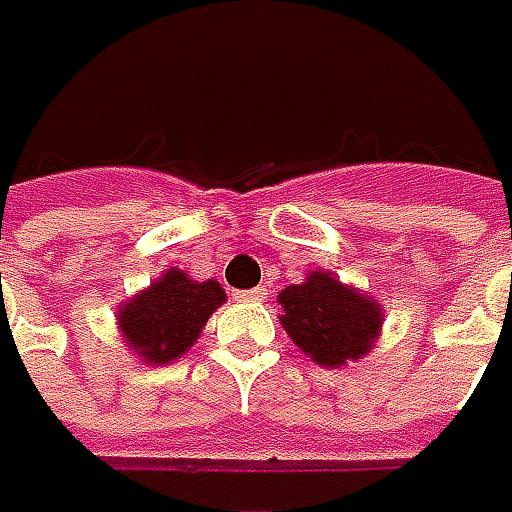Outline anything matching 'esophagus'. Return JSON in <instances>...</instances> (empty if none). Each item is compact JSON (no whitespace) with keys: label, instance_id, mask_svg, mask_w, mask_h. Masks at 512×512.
<instances>
[{"label":"esophagus","instance_id":"1","mask_svg":"<svg viewBox=\"0 0 512 512\" xmlns=\"http://www.w3.org/2000/svg\"><path fill=\"white\" fill-rule=\"evenodd\" d=\"M235 297H238V300H243V302H257V300H263V297H266V288H263V285H257V288H246V291H238Z\"/></svg>","mask_w":512,"mask_h":512}]
</instances>
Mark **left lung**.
I'll return each instance as SVG.
<instances>
[{"label":"left lung","instance_id":"8db88e82","mask_svg":"<svg viewBox=\"0 0 512 512\" xmlns=\"http://www.w3.org/2000/svg\"><path fill=\"white\" fill-rule=\"evenodd\" d=\"M280 305L288 336L325 367H342L370 353L381 330L378 302L322 271H314L302 285H288Z\"/></svg>","mask_w":512,"mask_h":512}]
</instances>
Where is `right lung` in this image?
I'll list each match as a JSON object with an SVG mask.
<instances>
[{
	"label": "right lung",
	"mask_w": 512,
	"mask_h": 512,
	"mask_svg": "<svg viewBox=\"0 0 512 512\" xmlns=\"http://www.w3.org/2000/svg\"><path fill=\"white\" fill-rule=\"evenodd\" d=\"M224 300L227 294L215 280L196 283L179 269H170L148 291L120 308V330L145 364H170L187 353L204 322Z\"/></svg>",
	"instance_id": "obj_1"
}]
</instances>
